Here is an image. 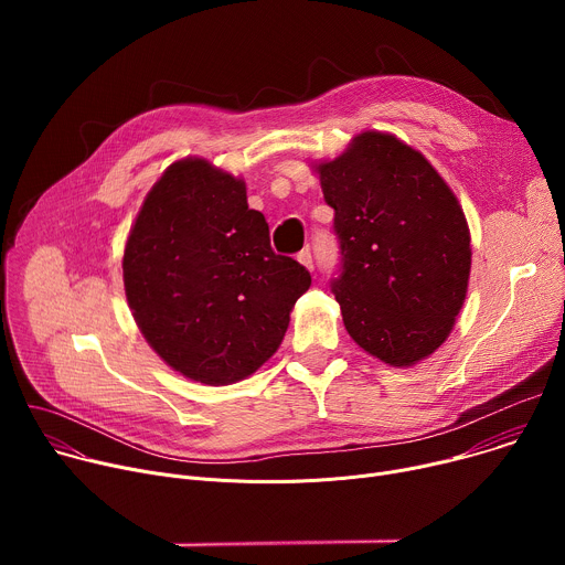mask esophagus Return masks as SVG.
<instances>
[{
	"label": "esophagus",
	"mask_w": 565,
	"mask_h": 565,
	"mask_svg": "<svg viewBox=\"0 0 565 565\" xmlns=\"http://www.w3.org/2000/svg\"><path fill=\"white\" fill-rule=\"evenodd\" d=\"M297 262L301 264V266H306L308 270H312L315 268V262H312V255H310V250L306 248V250H301L299 255H297Z\"/></svg>",
	"instance_id": "34e87169"
}]
</instances>
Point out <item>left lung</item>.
Wrapping results in <instances>:
<instances>
[{"mask_svg": "<svg viewBox=\"0 0 565 565\" xmlns=\"http://www.w3.org/2000/svg\"><path fill=\"white\" fill-rule=\"evenodd\" d=\"M335 210L340 270L331 290L349 335L391 366H412L449 335L465 301V214L429 160L380 131L317 168Z\"/></svg>", "mask_w": 565, "mask_h": 565, "instance_id": "8db88e82", "label": "left lung"}]
</instances>
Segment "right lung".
I'll list each match as a JSON object with an SVG mask.
<instances>
[{
	"label": "right lung",
	"mask_w": 565,
	"mask_h": 565,
	"mask_svg": "<svg viewBox=\"0 0 565 565\" xmlns=\"http://www.w3.org/2000/svg\"><path fill=\"white\" fill-rule=\"evenodd\" d=\"M122 277L134 319L172 369L203 384L255 373L281 344L310 273L270 246L246 185L185 158L147 194Z\"/></svg>",
	"instance_id": "right-lung-1"
}]
</instances>
